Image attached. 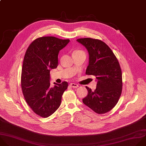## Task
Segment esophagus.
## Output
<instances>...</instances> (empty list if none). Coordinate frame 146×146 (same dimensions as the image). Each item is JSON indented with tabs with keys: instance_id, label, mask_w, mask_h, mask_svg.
I'll return each mask as SVG.
<instances>
[{
	"instance_id": "1",
	"label": "esophagus",
	"mask_w": 146,
	"mask_h": 146,
	"mask_svg": "<svg viewBox=\"0 0 146 146\" xmlns=\"http://www.w3.org/2000/svg\"><path fill=\"white\" fill-rule=\"evenodd\" d=\"M70 86L72 87V88H76V87H78V85L76 83H71L70 84Z\"/></svg>"
}]
</instances>
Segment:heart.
Returning <instances> with one entry per match:
<instances>
[{
    "label": "heart",
    "instance_id": "obj_1",
    "mask_svg": "<svg viewBox=\"0 0 146 146\" xmlns=\"http://www.w3.org/2000/svg\"><path fill=\"white\" fill-rule=\"evenodd\" d=\"M81 52H83V51L82 50H75L73 52V54H75V53H81Z\"/></svg>",
    "mask_w": 146,
    "mask_h": 146
}]
</instances>
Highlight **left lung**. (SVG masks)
<instances>
[{
    "label": "left lung",
    "instance_id": "obj_1",
    "mask_svg": "<svg viewBox=\"0 0 146 146\" xmlns=\"http://www.w3.org/2000/svg\"><path fill=\"white\" fill-rule=\"evenodd\" d=\"M87 49L89 62L86 75L96 77L94 91L86 87L88 94L82 101L98 114H104L117 104L122 92V72L120 64L111 49L103 41L91 38L76 40Z\"/></svg>",
    "mask_w": 146,
    "mask_h": 146
}]
</instances>
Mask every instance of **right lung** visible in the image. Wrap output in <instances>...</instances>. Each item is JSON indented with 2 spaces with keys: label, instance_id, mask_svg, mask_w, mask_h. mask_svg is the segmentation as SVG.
Listing matches in <instances>:
<instances>
[{
  "label": "right lung",
  "instance_id": "add662e5",
  "mask_svg": "<svg viewBox=\"0 0 146 146\" xmlns=\"http://www.w3.org/2000/svg\"><path fill=\"white\" fill-rule=\"evenodd\" d=\"M70 40L54 37H39L27 49L22 68L21 87L27 105L37 115L46 118L59 108L67 89L66 81L50 84V70L58 65V54Z\"/></svg>",
  "mask_w": 146,
  "mask_h": 146
}]
</instances>
